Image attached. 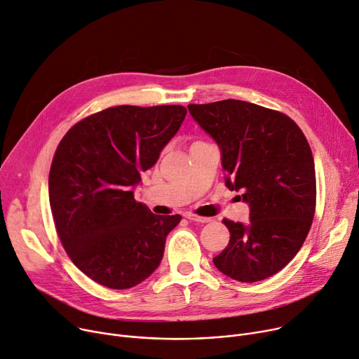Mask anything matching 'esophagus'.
Segmentation results:
<instances>
[{"label":"esophagus","instance_id":"1","mask_svg":"<svg viewBox=\"0 0 359 359\" xmlns=\"http://www.w3.org/2000/svg\"><path fill=\"white\" fill-rule=\"evenodd\" d=\"M184 217L185 218H188L189 222H197V223H210L211 222V218H208V217H201V215H197V214H192V212H185L184 214Z\"/></svg>","mask_w":359,"mask_h":359}]
</instances>
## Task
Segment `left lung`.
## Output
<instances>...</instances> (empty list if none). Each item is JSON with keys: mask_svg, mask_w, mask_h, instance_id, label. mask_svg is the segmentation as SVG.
I'll return each mask as SVG.
<instances>
[{"mask_svg": "<svg viewBox=\"0 0 359 359\" xmlns=\"http://www.w3.org/2000/svg\"><path fill=\"white\" fill-rule=\"evenodd\" d=\"M222 151L226 185L250 207V223H223L230 243L212 259L229 278L253 283L282 270L300 250L316 205L311 147L285 114L243 100L188 104Z\"/></svg>", "mask_w": 359, "mask_h": 359, "instance_id": "1", "label": "left lung"}]
</instances>
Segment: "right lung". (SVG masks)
<instances>
[{
  "label": "right lung",
  "mask_w": 359,
  "mask_h": 359,
  "mask_svg": "<svg viewBox=\"0 0 359 359\" xmlns=\"http://www.w3.org/2000/svg\"><path fill=\"white\" fill-rule=\"evenodd\" d=\"M187 109L115 106L77 122L60 141L48 175L54 224L66 253L88 278L129 289L159 266L181 215H156L133 188L178 132Z\"/></svg>",
  "instance_id": "add662e5"
}]
</instances>
